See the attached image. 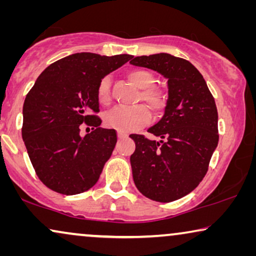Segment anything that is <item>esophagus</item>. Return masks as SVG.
Listing matches in <instances>:
<instances>
[{
	"label": "esophagus",
	"instance_id": "1",
	"mask_svg": "<svg viewBox=\"0 0 256 256\" xmlns=\"http://www.w3.org/2000/svg\"><path fill=\"white\" fill-rule=\"evenodd\" d=\"M127 134H126V132H118V138H127Z\"/></svg>",
	"mask_w": 256,
	"mask_h": 256
}]
</instances>
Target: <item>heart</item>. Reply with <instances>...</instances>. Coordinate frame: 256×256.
Wrapping results in <instances>:
<instances>
[{
	"label": "heart",
	"mask_w": 256,
	"mask_h": 256,
	"mask_svg": "<svg viewBox=\"0 0 256 256\" xmlns=\"http://www.w3.org/2000/svg\"><path fill=\"white\" fill-rule=\"evenodd\" d=\"M128 78L141 90L140 99L148 104L154 112L160 113L166 106V94L162 90L155 88V76L146 70H132L128 72ZM96 96L100 104H107L110 101V80L104 76L100 80L96 90ZM150 121L148 108L143 104L114 108L104 115V124L115 130L129 132L141 128Z\"/></svg>",
	"instance_id": "b5f03b06"
}]
</instances>
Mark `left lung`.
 <instances>
[{
	"label": "left lung",
	"instance_id": "1",
	"mask_svg": "<svg viewBox=\"0 0 256 256\" xmlns=\"http://www.w3.org/2000/svg\"><path fill=\"white\" fill-rule=\"evenodd\" d=\"M132 65L157 71L168 79L169 99L160 121L148 129L152 141L132 134V178L138 191L160 202L177 200L198 186L218 146V110L200 72L169 54L132 57Z\"/></svg>",
	"mask_w": 256,
	"mask_h": 256
}]
</instances>
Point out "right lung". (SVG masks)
Wrapping results in <instances>:
<instances>
[{
	"label": "right lung",
	"instance_id": "obj_1",
	"mask_svg": "<svg viewBox=\"0 0 256 256\" xmlns=\"http://www.w3.org/2000/svg\"><path fill=\"white\" fill-rule=\"evenodd\" d=\"M132 58L68 56L48 66L26 94L22 138L38 178L52 191L82 194L99 180L118 136L114 129L100 127L98 85ZM82 123L94 130L82 136Z\"/></svg>",
	"mask_w": 256,
	"mask_h": 256
}]
</instances>
